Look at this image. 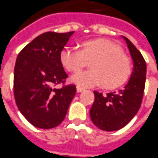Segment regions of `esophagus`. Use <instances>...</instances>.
Masks as SVG:
<instances>
[{
  "instance_id": "obj_1",
  "label": "esophagus",
  "mask_w": 158,
  "mask_h": 158,
  "mask_svg": "<svg viewBox=\"0 0 158 158\" xmlns=\"http://www.w3.org/2000/svg\"><path fill=\"white\" fill-rule=\"evenodd\" d=\"M77 92L83 91V90H84V88H82V87H81V86H77Z\"/></svg>"
}]
</instances>
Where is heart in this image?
<instances>
[{"label":"heart","mask_w":158,"mask_h":158,"mask_svg":"<svg viewBox=\"0 0 158 158\" xmlns=\"http://www.w3.org/2000/svg\"><path fill=\"white\" fill-rule=\"evenodd\" d=\"M61 62L69 71L78 72L90 62L91 69L77 73L71 77L79 86L90 87L103 84L106 88L121 85L131 73L130 58L121 48L112 42L103 40L84 42L81 50L68 47L61 52Z\"/></svg>","instance_id":"heart-1"}]
</instances>
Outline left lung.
Returning a JSON list of instances; mask_svg holds the SVG:
<instances>
[{
	"instance_id": "1",
	"label": "left lung",
	"mask_w": 158,
	"mask_h": 158,
	"mask_svg": "<svg viewBox=\"0 0 158 158\" xmlns=\"http://www.w3.org/2000/svg\"><path fill=\"white\" fill-rule=\"evenodd\" d=\"M134 68L128 83L117 91L102 95L94 91L95 101L89 110L93 123L104 131H118L127 125L140 109L146 80V62L140 51L126 37Z\"/></svg>"
}]
</instances>
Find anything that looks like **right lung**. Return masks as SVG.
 <instances>
[{"instance_id": "add662e5", "label": "right lung", "mask_w": 158, "mask_h": 158, "mask_svg": "<svg viewBox=\"0 0 158 158\" xmlns=\"http://www.w3.org/2000/svg\"><path fill=\"white\" fill-rule=\"evenodd\" d=\"M73 34L43 33L18 55L14 71L15 102L24 117L39 129L59 125L76 95L74 84L55 88L68 77L60 56Z\"/></svg>"}]
</instances>
